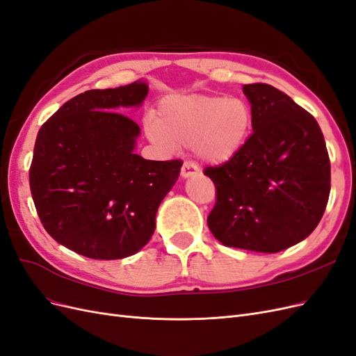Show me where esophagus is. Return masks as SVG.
I'll return each instance as SVG.
<instances>
[{
  "label": "esophagus",
  "instance_id": "1",
  "mask_svg": "<svg viewBox=\"0 0 356 356\" xmlns=\"http://www.w3.org/2000/svg\"><path fill=\"white\" fill-rule=\"evenodd\" d=\"M199 172V168L196 163H193V161H184V165L181 168V177L182 178H190V177H195Z\"/></svg>",
  "mask_w": 356,
  "mask_h": 356
}]
</instances>
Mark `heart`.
Segmentation results:
<instances>
[{"mask_svg": "<svg viewBox=\"0 0 356 356\" xmlns=\"http://www.w3.org/2000/svg\"><path fill=\"white\" fill-rule=\"evenodd\" d=\"M254 122L242 98L172 95L160 102L157 117L145 123L147 136L169 149L193 145L203 161L222 165L245 147Z\"/></svg>", "mask_w": 356, "mask_h": 356, "instance_id": "obj_1", "label": "heart"}]
</instances>
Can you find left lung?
Here are the masks:
<instances>
[{
  "instance_id": "obj_1",
  "label": "left lung",
  "mask_w": 356,
  "mask_h": 356,
  "mask_svg": "<svg viewBox=\"0 0 356 356\" xmlns=\"http://www.w3.org/2000/svg\"><path fill=\"white\" fill-rule=\"evenodd\" d=\"M252 135L232 160L204 169L217 188L208 227L222 245L279 252L316 229L331 166L315 117L270 84H245Z\"/></svg>"
}]
</instances>
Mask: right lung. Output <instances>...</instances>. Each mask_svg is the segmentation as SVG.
I'll use <instances>...</instances> for the list:
<instances>
[{"mask_svg": "<svg viewBox=\"0 0 356 356\" xmlns=\"http://www.w3.org/2000/svg\"><path fill=\"white\" fill-rule=\"evenodd\" d=\"M148 84L74 96L41 126L29 169L31 195L46 232L93 260L136 254L156 229L161 200L174 187L181 160L134 153L139 126L117 113L141 106Z\"/></svg>", "mask_w": 356, "mask_h": 356, "instance_id": "1", "label": "right lung"}]
</instances>
